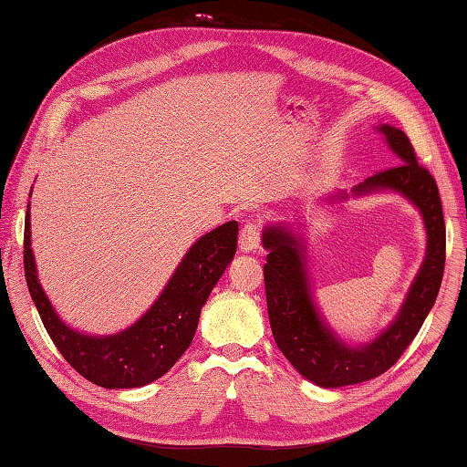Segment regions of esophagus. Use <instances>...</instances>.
<instances>
[{"instance_id":"obj_1","label":"esophagus","mask_w":467,"mask_h":467,"mask_svg":"<svg viewBox=\"0 0 467 467\" xmlns=\"http://www.w3.org/2000/svg\"><path fill=\"white\" fill-rule=\"evenodd\" d=\"M261 245V235H259V228L257 223H245L242 234H239V249L244 254H255Z\"/></svg>"}]
</instances>
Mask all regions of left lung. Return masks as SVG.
Returning a JSON list of instances; mask_svg holds the SVG:
<instances>
[{"label":"left lung","instance_id":"obj_1","mask_svg":"<svg viewBox=\"0 0 467 467\" xmlns=\"http://www.w3.org/2000/svg\"><path fill=\"white\" fill-rule=\"evenodd\" d=\"M377 131L399 157L400 165L369 176L351 188L349 194L336 192L326 196V200L346 202L348 198L397 192L405 196L422 216L426 230L422 265L395 320L379 336L368 344H349L339 337L324 320L314 300L306 239L302 237L300 228H293L286 222H275L263 230L261 242L267 249L263 275L273 337L293 368L305 379L324 389L369 381L393 368L432 310L444 275L446 225L436 181L417 162L405 131L389 123H381Z\"/></svg>","mask_w":467,"mask_h":467}]
</instances>
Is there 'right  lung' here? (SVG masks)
Here are the masks:
<instances>
[{
    "label": "right lung",
    "instance_id": "obj_1",
    "mask_svg": "<svg viewBox=\"0 0 467 467\" xmlns=\"http://www.w3.org/2000/svg\"><path fill=\"white\" fill-rule=\"evenodd\" d=\"M29 206L23 244L25 279L47 332L62 358L88 381L106 389L143 387L165 375L192 344L200 310L235 255L237 222L223 223L196 239L162 293L140 320L118 334L94 336L62 322L45 295L31 249Z\"/></svg>",
    "mask_w": 467,
    "mask_h": 467
}]
</instances>
